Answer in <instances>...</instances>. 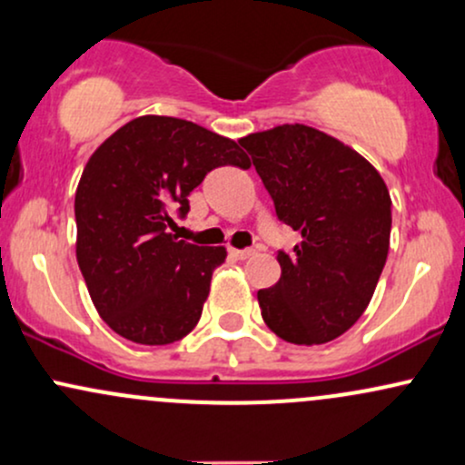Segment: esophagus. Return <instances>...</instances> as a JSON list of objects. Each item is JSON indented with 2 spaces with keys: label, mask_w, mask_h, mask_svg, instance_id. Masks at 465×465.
I'll return each instance as SVG.
<instances>
[{
  "label": "esophagus",
  "mask_w": 465,
  "mask_h": 465,
  "mask_svg": "<svg viewBox=\"0 0 465 465\" xmlns=\"http://www.w3.org/2000/svg\"><path fill=\"white\" fill-rule=\"evenodd\" d=\"M253 253H255L253 249H229V255H232V258H236V260H247Z\"/></svg>",
  "instance_id": "1"
}]
</instances>
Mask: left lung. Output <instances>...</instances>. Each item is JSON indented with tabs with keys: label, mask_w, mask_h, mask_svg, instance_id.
Here are the masks:
<instances>
[{
	"label": "left lung",
	"mask_w": 465,
	"mask_h": 465,
	"mask_svg": "<svg viewBox=\"0 0 465 465\" xmlns=\"http://www.w3.org/2000/svg\"><path fill=\"white\" fill-rule=\"evenodd\" d=\"M247 148L282 223L302 233L277 251L282 277L258 291L264 323L295 345H322L361 319L389 253L391 196L343 142L303 124L251 133Z\"/></svg>",
	"instance_id": "obj_1"
}]
</instances>
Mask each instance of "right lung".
Segmentation results:
<instances>
[{"label": "right lung", "instance_id": "obj_1", "mask_svg": "<svg viewBox=\"0 0 465 465\" xmlns=\"http://www.w3.org/2000/svg\"><path fill=\"white\" fill-rule=\"evenodd\" d=\"M218 165L249 168L233 140L194 122L142 115L100 143L80 177L76 258L104 323L133 343L168 345L199 323L225 247L168 233Z\"/></svg>", "mask_w": 465, "mask_h": 465}]
</instances>
